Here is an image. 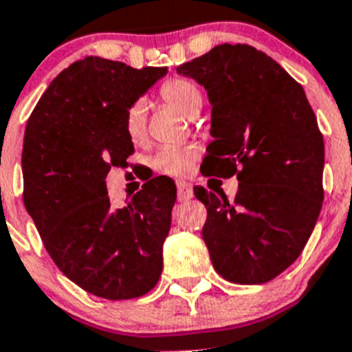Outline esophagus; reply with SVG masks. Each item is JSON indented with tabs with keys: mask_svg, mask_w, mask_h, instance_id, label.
<instances>
[{
	"mask_svg": "<svg viewBox=\"0 0 352 352\" xmlns=\"http://www.w3.org/2000/svg\"><path fill=\"white\" fill-rule=\"evenodd\" d=\"M178 201H188L194 195V188L188 182H178Z\"/></svg>",
	"mask_w": 352,
	"mask_h": 352,
	"instance_id": "34e87169",
	"label": "esophagus"
}]
</instances>
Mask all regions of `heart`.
<instances>
[{
    "label": "heart",
    "mask_w": 352,
    "mask_h": 352,
    "mask_svg": "<svg viewBox=\"0 0 352 352\" xmlns=\"http://www.w3.org/2000/svg\"><path fill=\"white\" fill-rule=\"evenodd\" d=\"M160 98L176 109L183 116H195L203 105V95L201 89L192 80L174 77L167 82L162 84ZM125 132L130 141L139 144L144 141L146 135V105L142 102H133L125 113ZM197 148L195 146H166L158 149L153 157V167L162 174L169 176H182L188 173L197 158Z\"/></svg>",
    "instance_id": "heart-1"
}]
</instances>
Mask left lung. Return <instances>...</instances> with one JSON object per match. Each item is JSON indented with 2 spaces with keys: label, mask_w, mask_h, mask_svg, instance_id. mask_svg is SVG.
I'll list each match as a JSON object with an SVG mask.
<instances>
[{
  "label": "left lung",
  "mask_w": 352,
  "mask_h": 352,
  "mask_svg": "<svg viewBox=\"0 0 352 352\" xmlns=\"http://www.w3.org/2000/svg\"><path fill=\"white\" fill-rule=\"evenodd\" d=\"M178 74L213 105L204 176L238 178L234 201L195 186L206 206L203 238L219 275L273 280L300 257L321 213L324 142L301 84L263 51L220 43Z\"/></svg>",
  "instance_id": "1"
}]
</instances>
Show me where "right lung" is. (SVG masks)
I'll use <instances>...</instances> for the list:
<instances>
[{"label":"right lung","instance_id":"obj_1","mask_svg":"<svg viewBox=\"0 0 352 352\" xmlns=\"http://www.w3.org/2000/svg\"><path fill=\"white\" fill-rule=\"evenodd\" d=\"M166 74L88 56L49 84L24 132V206L63 275L105 300L144 296L164 268L174 182L153 178L114 208L105 176L133 153L126 109Z\"/></svg>","mask_w":352,"mask_h":352}]
</instances>
